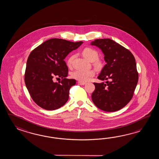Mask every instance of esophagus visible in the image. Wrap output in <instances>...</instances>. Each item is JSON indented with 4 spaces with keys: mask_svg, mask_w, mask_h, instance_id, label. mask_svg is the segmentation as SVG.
Wrapping results in <instances>:
<instances>
[{
    "mask_svg": "<svg viewBox=\"0 0 159 159\" xmlns=\"http://www.w3.org/2000/svg\"><path fill=\"white\" fill-rule=\"evenodd\" d=\"M78 84H81V85H84V84H86V83H85V82H80V81H79V82H78Z\"/></svg>",
    "mask_w": 159,
    "mask_h": 159,
    "instance_id": "esophagus-1",
    "label": "esophagus"
}]
</instances>
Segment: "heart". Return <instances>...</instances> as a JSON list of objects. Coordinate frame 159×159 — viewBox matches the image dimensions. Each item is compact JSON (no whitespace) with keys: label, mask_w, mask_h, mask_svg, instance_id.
Segmentation results:
<instances>
[{"label":"heart","mask_w":159,"mask_h":159,"mask_svg":"<svg viewBox=\"0 0 159 159\" xmlns=\"http://www.w3.org/2000/svg\"><path fill=\"white\" fill-rule=\"evenodd\" d=\"M82 54L88 60L94 62L95 65L98 66L100 64L99 61L97 60L99 56L98 52L95 50L94 49L91 48H85L82 51ZM74 57V56H71L68 58L67 65L69 67L71 66ZM95 75V71L94 70H77L73 72L71 77L80 82H85L89 81Z\"/></svg>","instance_id":"1"}]
</instances>
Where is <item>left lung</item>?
<instances>
[{
  "instance_id": "1",
  "label": "left lung",
  "mask_w": 159,
  "mask_h": 159,
  "mask_svg": "<svg viewBox=\"0 0 159 159\" xmlns=\"http://www.w3.org/2000/svg\"><path fill=\"white\" fill-rule=\"evenodd\" d=\"M91 45L101 49L106 62L98 79L110 80L94 83L92 101L103 111H118L131 100L138 82L135 57L129 49L109 39H96Z\"/></svg>"
}]
</instances>
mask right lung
I'll use <instances>...</instances> for the list:
<instances>
[{"instance_id":"obj_1","label":"right lung","mask_w":159,"mask_h":159,"mask_svg":"<svg viewBox=\"0 0 159 159\" xmlns=\"http://www.w3.org/2000/svg\"><path fill=\"white\" fill-rule=\"evenodd\" d=\"M82 43V41L74 43L51 39L30 52L27 60L24 81L31 98L41 108L54 110L68 101L70 89L76 81L66 78L68 68L64 59ZM54 76L61 78V82L54 83L52 78Z\"/></svg>"}]
</instances>
